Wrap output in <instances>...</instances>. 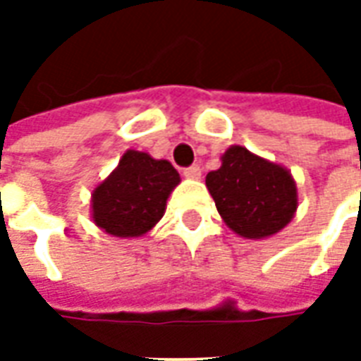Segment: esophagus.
Listing matches in <instances>:
<instances>
[{
	"instance_id": "34e87169",
	"label": "esophagus",
	"mask_w": 361,
	"mask_h": 361,
	"mask_svg": "<svg viewBox=\"0 0 361 361\" xmlns=\"http://www.w3.org/2000/svg\"><path fill=\"white\" fill-rule=\"evenodd\" d=\"M183 176L189 178V180H199L201 178V166L193 164L189 166V168H183Z\"/></svg>"
}]
</instances>
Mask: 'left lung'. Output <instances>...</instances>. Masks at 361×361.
<instances>
[{
  "label": "left lung",
  "mask_w": 361,
  "mask_h": 361,
  "mask_svg": "<svg viewBox=\"0 0 361 361\" xmlns=\"http://www.w3.org/2000/svg\"><path fill=\"white\" fill-rule=\"evenodd\" d=\"M207 188L224 222L250 240L276 234L298 209L290 172L238 145L224 152L219 170L207 173Z\"/></svg>",
  "instance_id": "8db88e82"
}]
</instances>
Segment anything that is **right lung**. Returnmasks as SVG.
<instances>
[{
    "label": "right lung",
    "instance_id": "right-lung-1",
    "mask_svg": "<svg viewBox=\"0 0 361 361\" xmlns=\"http://www.w3.org/2000/svg\"><path fill=\"white\" fill-rule=\"evenodd\" d=\"M180 183V173L168 160L127 150L118 168L92 193L96 226L118 238H137L162 219L166 199Z\"/></svg>",
    "mask_w": 361,
    "mask_h": 361
}]
</instances>
